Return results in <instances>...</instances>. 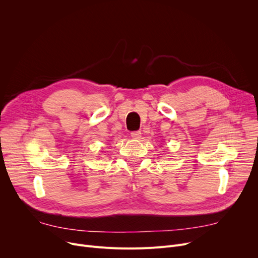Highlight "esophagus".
<instances>
[{"label":"esophagus","instance_id":"obj_1","mask_svg":"<svg viewBox=\"0 0 258 258\" xmlns=\"http://www.w3.org/2000/svg\"><path fill=\"white\" fill-rule=\"evenodd\" d=\"M131 136L134 139H139L141 137V132L140 131H134V132L131 133Z\"/></svg>","mask_w":258,"mask_h":258}]
</instances>
